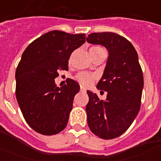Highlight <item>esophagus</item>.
<instances>
[{"instance_id": "34e87169", "label": "esophagus", "mask_w": 161, "mask_h": 161, "mask_svg": "<svg viewBox=\"0 0 161 161\" xmlns=\"http://www.w3.org/2000/svg\"><path fill=\"white\" fill-rule=\"evenodd\" d=\"M80 91L83 92V93H85L86 92V89L85 87H83V86H80Z\"/></svg>"}]
</instances>
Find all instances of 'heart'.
Returning <instances> with one entry per match:
<instances>
[{
	"instance_id": "obj_1",
	"label": "heart",
	"mask_w": 161,
	"mask_h": 161,
	"mask_svg": "<svg viewBox=\"0 0 161 161\" xmlns=\"http://www.w3.org/2000/svg\"><path fill=\"white\" fill-rule=\"evenodd\" d=\"M103 49L101 47H93L90 49V51H98V50ZM95 76L89 72H79L76 76V80L80 85L84 86H89L94 81Z\"/></svg>"
}]
</instances>
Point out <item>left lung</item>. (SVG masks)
<instances>
[{
  "mask_svg": "<svg viewBox=\"0 0 161 161\" xmlns=\"http://www.w3.org/2000/svg\"><path fill=\"white\" fill-rule=\"evenodd\" d=\"M88 42L105 47L109 52L97 89L107 92L105 101L87 90V122L90 130L104 139L123 135L140 109L143 76L139 57L130 42L113 32L90 34ZM102 92V91H101Z\"/></svg>",
  "mask_w": 161,
  "mask_h": 161,
  "instance_id": "1",
  "label": "left lung"
}]
</instances>
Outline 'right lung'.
Masks as SVG:
<instances>
[{"label":"right lung","mask_w":161,"mask_h":161,"mask_svg":"<svg viewBox=\"0 0 161 161\" xmlns=\"http://www.w3.org/2000/svg\"><path fill=\"white\" fill-rule=\"evenodd\" d=\"M85 42V34L52 31L24 51L15 73L16 97L25 120L38 133L52 136L67 126L80 85L70 79L59 88L54 80L68 70L71 54Z\"/></svg>","instance_id":"1"}]
</instances>
